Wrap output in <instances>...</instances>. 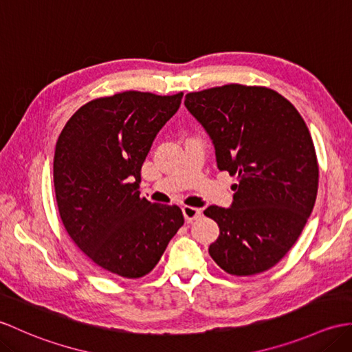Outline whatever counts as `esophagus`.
Masks as SVG:
<instances>
[{
  "mask_svg": "<svg viewBox=\"0 0 352 352\" xmlns=\"http://www.w3.org/2000/svg\"><path fill=\"white\" fill-rule=\"evenodd\" d=\"M183 214H184V219L187 220V222H192V220H196L198 217H201L202 210L186 206V207H183Z\"/></svg>",
  "mask_w": 352,
  "mask_h": 352,
  "instance_id": "esophagus-1",
  "label": "esophagus"
}]
</instances>
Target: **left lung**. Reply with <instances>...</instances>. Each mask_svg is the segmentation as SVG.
<instances>
[{
	"instance_id": "left-lung-1",
	"label": "left lung",
	"mask_w": 352,
	"mask_h": 352,
	"mask_svg": "<svg viewBox=\"0 0 352 352\" xmlns=\"http://www.w3.org/2000/svg\"><path fill=\"white\" fill-rule=\"evenodd\" d=\"M184 104L213 139L219 169L236 175L231 208L204 211L220 231L210 256L228 274L263 273L287 255L315 206L320 168L306 122L267 87H213L186 94Z\"/></svg>"
}]
</instances>
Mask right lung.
I'll return each mask as SVG.
<instances>
[{"label":"right lung","instance_id":"right-lung-1","mask_svg":"<svg viewBox=\"0 0 352 352\" xmlns=\"http://www.w3.org/2000/svg\"><path fill=\"white\" fill-rule=\"evenodd\" d=\"M183 93L124 91L73 113L55 145L54 187L65 231L112 276L139 279L157 265L184 223L177 206L139 196L141 168Z\"/></svg>","mask_w":352,"mask_h":352}]
</instances>
